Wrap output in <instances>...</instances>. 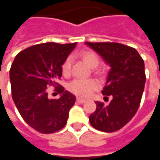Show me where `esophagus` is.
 <instances>
[{
    "instance_id": "1",
    "label": "esophagus",
    "mask_w": 160,
    "mask_h": 160,
    "mask_svg": "<svg viewBox=\"0 0 160 160\" xmlns=\"http://www.w3.org/2000/svg\"><path fill=\"white\" fill-rule=\"evenodd\" d=\"M76 101L78 102V103H80V104H83V103H85V102H86V100H85V99H83V98H77Z\"/></svg>"
}]
</instances>
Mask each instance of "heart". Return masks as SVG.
I'll list each match as a JSON object with an SVG mask.
<instances>
[{"mask_svg":"<svg viewBox=\"0 0 160 160\" xmlns=\"http://www.w3.org/2000/svg\"><path fill=\"white\" fill-rule=\"evenodd\" d=\"M80 57L84 62L91 68H95L99 64V58L96 53L90 50L82 51L80 54ZM71 67V59H68L62 64L63 73H68L69 72ZM98 87L97 81L93 80H74L68 86L69 89L73 93L76 94L80 97H88L90 96L94 90H96Z\"/></svg>","mask_w":160,"mask_h":160,"instance_id":"heart-1","label":"heart"}]
</instances>
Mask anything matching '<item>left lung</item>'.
I'll use <instances>...</instances> for the list:
<instances>
[{
    "instance_id": "1",
    "label": "left lung",
    "mask_w": 160,
    "mask_h": 160,
    "mask_svg": "<svg viewBox=\"0 0 160 160\" xmlns=\"http://www.w3.org/2000/svg\"><path fill=\"white\" fill-rule=\"evenodd\" d=\"M85 44L111 68L102 94L112 99L108 105L96 101L97 109L89 117L90 123L103 132L119 130L133 118L141 104L146 83L144 61L136 49L122 43Z\"/></svg>"
}]
</instances>
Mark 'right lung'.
I'll use <instances>...</instances> for the list:
<instances>
[{"label":"right lung","mask_w":160,"mask_h":160,"mask_svg":"<svg viewBox=\"0 0 160 160\" xmlns=\"http://www.w3.org/2000/svg\"><path fill=\"white\" fill-rule=\"evenodd\" d=\"M76 44H37L19 52L13 60L9 73L12 100L26 123L40 133L61 130L75 103V96L62 86L61 97L49 98L47 87H56L62 74V64Z\"/></svg>","instance_id":"right-lung-1"}]
</instances>
